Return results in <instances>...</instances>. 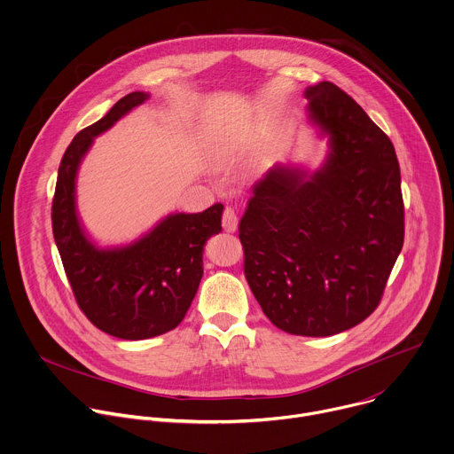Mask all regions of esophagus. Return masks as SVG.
<instances>
[{
	"mask_svg": "<svg viewBox=\"0 0 454 454\" xmlns=\"http://www.w3.org/2000/svg\"><path fill=\"white\" fill-rule=\"evenodd\" d=\"M222 227L227 232H234L238 229V215L232 207H225L223 215H222Z\"/></svg>",
	"mask_w": 454,
	"mask_h": 454,
	"instance_id": "obj_1",
	"label": "esophagus"
}]
</instances>
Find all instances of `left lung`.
Here are the masks:
<instances>
[{
	"mask_svg": "<svg viewBox=\"0 0 454 454\" xmlns=\"http://www.w3.org/2000/svg\"><path fill=\"white\" fill-rule=\"evenodd\" d=\"M330 135L307 177L275 167L254 184L239 223L245 277L268 319L293 335L344 332L374 312L403 248L404 206L388 137L337 85L305 90Z\"/></svg>",
	"mask_w": 454,
	"mask_h": 454,
	"instance_id": "1",
	"label": "left lung"
}]
</instances>
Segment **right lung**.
Here are the masks:
<instances>
[{
	"label": "right lung",
	"instance_id": "1",
	"mask_svg": "<svg viewBox=\"0 0 454 454\" xmlns=\"http://www.w3.org/2000/svg\"><path fill=\"white\" fill-rule=\"evenodd\" d=\"M149 96L133 92L67 147L51 207L53 236L78 307L99 330L140 340L174 330L186 316L200 278L206 241L222 231V204L177 213L131 247L98 250L83 234L74 207V179L94 137L112 128Z\"/></svg>",
	"mask_w": 454,
	"mask_h": 454
}]
</instances>
